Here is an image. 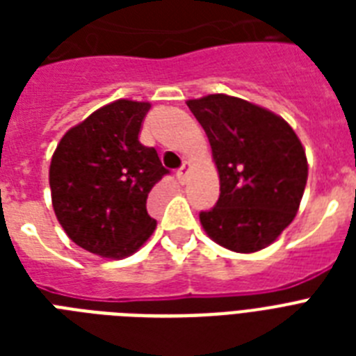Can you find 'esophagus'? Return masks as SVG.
I'll use <instances>...</instances> for the list:
<instances>
[{
    "mask_svg": "<svg viewBox=\"0 0 356 356\" xmlns=\"http://www.w3.org/2000/svg\"><path fill=\"white\" fill-rule=\"evenodd\" d=\"M188 170H190L188 162H184L183 166L177 170V179H179V183H181V184L186 183V179H188Z\"/></svg>",
    "mask_w": 356,
    "mask_h": 356,
    "instance_id": "34e87169",
    "label": "esophagus"
}]
</instances>
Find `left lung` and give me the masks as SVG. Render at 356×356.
Wrapping results in <instances>:
<instances>
[{"mask_svg":"<svg viewBox=\"0 0 356 356\" xmlns=\"http://www.w3.org/2000/svg\"><path fill=\"white\" fill-rule=\"evenodd\" d=\"M205 129L220 175V197L200 212L207 234L236 253L268 248L292 223L309 164L281 116L225 94L186 102Z\"/></svg>","mask_w":356,"mask_h":356,"instance_id":"obj_1","label":"left lung"}]
</instances>
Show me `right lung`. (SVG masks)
<instances>
[{"label":"right lung","mask_w":356,"mask_h":356,"mask_svg":"<svg viewBox=\"0 0 356 356\" xmlns=\"http://www.w3.org/2000/svg\"><path fill=\"white\" fill-rule=\"evenodd\" d=\"M149 103L118 102L64 134L49 166L53 211L79 248L107 259L133 254L155 231L145 203L168 175L155 147L140 144Z\"/></svg>","instance_id":"obj_1"}]
</instances>
